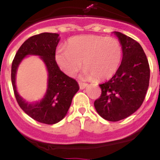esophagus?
<instances>
[{
	"mask_svg": "<svg viewBox=\"0 0 160 160\" xmlns=\"http://www.w3.org/2000/svg\"><path fill=\"white\" fill-rule=\"evenodd\" d=\"M86 86H87V84H86V83H82V82L79 83V87H80V89H81V90L85 89V88L86 87Z\"/></svg>",
	"mask_w": 160,
	"mask_h": 160,
	"instance_id": "1",
	"label": "esophagus"
}]
</instances>
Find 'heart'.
<instances>
[{
	"mask_svg": "<svg viewBox=\"0 0 160 160\" xmlns=\"http://www.w3.org/2000/svg\"><path fill=\"white\" fill-rule=\"evenodd\" d=\"M66 47L57 50L55 58L60 70L69 76L78 71L82 62L84 77L102 81L112 77L121 62L122 49L113 37L75 36L69 39Z\"/></svg>",
	"mask_w": 160,
	"mask_h": 160,
	"instance_id": "heart-1",
	"label": "heart"
}]
</instances>
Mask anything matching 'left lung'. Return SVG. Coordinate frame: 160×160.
<instances>
[{"instance_id": "left-lung-1", "label": "left lung", "mask_w": 160, "mask_h": 160, "mask_svg": "<svg viewBox=\"0 0 160 160\" xmlns=\"http://www.w3.org/2000/svg\"><path fill=\"white\" fill-rule=\"evenodd\" d=\"M122 46L121 66L109 81L100 84L102 94L94 102L97 112L109 121H118L141 106L149 86L148 60L138 42L114 32Z\"/></svg>"}]
</instances>
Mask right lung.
Listing matches in <instances>:
<instances>
[{
	"mask_svg": "<svg viewBox=\"0 0 160 160\" xmlns=\"http://www.w3.org/2000/svg\"><path fill=\"white\" fill-rule=\"evenodd\" d=\"M58 34L43 32L28 38L20 46L12 63L11 79L13 91L20 107L35 121L54 124L64 118L79 86L77 81L60 70L55 62V50L59 42ZM28 54L39 55L48 71V90L39 102H26L18 94L15 87V73L22 59Z\"/></svg>",
	"mask_w": 160,
	"mask_h": 160,
	"instance_id": "obj_1",
	"label": "right lung"
}]
</instances>
